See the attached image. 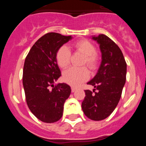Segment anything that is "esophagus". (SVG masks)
Listing matches in <instances>:
<instances>
[{
  "label": "esophagus",
  "mask_w": 146,
  "mask_h": 146,
  "mask_svg": "<svg viewBox=\"0 0 146 146\" xmlns=\"http://www.w3.org/2000/svg\"><path fill=\"white\" fill-rule=\"evenodd\" d=\"M76 90H77V88H76L75 87H72V93H74Z\"/></svg>",
  "instance_id": "34e87169"
}]
</instances>
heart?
<instances>
[{"label": "heart", "mask_w": 146, "mask_h": 146, "mask_svg": "<svg viewBox=\"0 0 146 146\" xmlns=\"http://www.w3.org/2000/svg\"><path fill=\"white\" fill-rule=\"evenodd\" d=\"M74 47L78 52L85 55L83 64H86L90 69H94L97 66L99 57L95 52V47L91 42L86 39L80 40L74 43ZM71 52L66 46H62L58 50L56 60L61 68H66L70 63ZM89 77V72L85 67L75 68L71 67L63 74V79L66 82L72 86H78Z\"/></svg>", "instance_id": "heart-1"}]
</instances>
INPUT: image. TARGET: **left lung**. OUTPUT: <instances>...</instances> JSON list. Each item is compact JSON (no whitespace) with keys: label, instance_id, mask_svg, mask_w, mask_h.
Listing matches in <instances>:
<instances>
[{"label":"left lung","instance_id":"obj_1","mask_svg":"<svg viewBox=\"0 0 146 146\" xmlns=\"http://www.w3.org/2000/svg\"><path fill=\"white\" fill-rule=\"evenodd\" d=\"M91 38L99 44L102 61L95 77L87 83L95 89L93 92L85 91L82 109L90 119L102 121L113 113L119 102L126 82V63L121 49L106 35L92 36Z\"/></svg>","mask_w":146,"mask_h":146}]
</instances>
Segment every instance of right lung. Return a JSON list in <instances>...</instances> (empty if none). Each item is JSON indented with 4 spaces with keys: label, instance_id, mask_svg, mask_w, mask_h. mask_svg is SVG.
Returning <instances> with one entry per match:
<instances>
[{
    "label": "right lung",
    "instance_id": "add662e5",
    "mask_svg": "<svg viewBox=\"0 0 146 146\" xmlns=\"http://www.w3.org/2000/svg\"><path fill=\"white\" fill-rule=\"evenodd\" d=\"M72 38V36L58 33L44 35L33 45L25 60L23 84L27 104L44 123L61 118L64 102L71 94L69 85L63 82L54 86V82L61 76L56 60L58 50Z\"/></svg>",
    "mask_w": 146,
    "mask_h": 146
}]
</instances>
